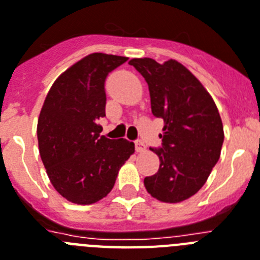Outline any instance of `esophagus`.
<instances>
[{
	"label": "esophagus",
	"instance_id": "34e87169",
	"mask_svg": "<svg viewBox=\"0 0 260 260\" xmlns=\"http://www.w3.org/2000/svg\"><path fill=\"white\" fill-rule=\"evenodd\" d=\"M135 148H136V152H144L145 150V144L141 140L135 141Z\"/></svg>",
	"mask_w": 260,
	"mask_h": 260
}]
</instances>
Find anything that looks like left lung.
Masks as SVG:
<instances>
[{"mask_svg": "<svg viewBox=\"0 0 260 260\" xmlns=\"http://www.w3.org/2000/svg\"><path fill=\"white\" fill-rule=\"evenodd\" d=\"M148 83L152 113L164 119L158 172L144 178L152 197L176 204L200 190L219 160L223 125L209 92L177 60L160 64L150 58L129 60Z\"/></svg>", "mask_w": 260, "mask_h": 260, "instance_id": "1", "label": "left lung"}]
</instances>
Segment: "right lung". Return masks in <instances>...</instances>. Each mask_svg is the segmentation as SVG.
<instances>
[{
    "mask_svg": "<svg viewBox=\"0 0 260 260\" xmlns=\"http://www.w3.org/2000/svg\"><path fill=\"white\" fill-rule=\"evenodd\" d=\"M125 56L89 54L50 88L39 113L41 158L55 190L70 202L95 204L112 190L119 169L135 152L125 139L100 136L106 116V79Z\"/></svg>",
    "mask_w": 260,
    "mask_h": 260,
    "instance_id": "add662e5",
    "label": "right lung"
}]
</instances>
